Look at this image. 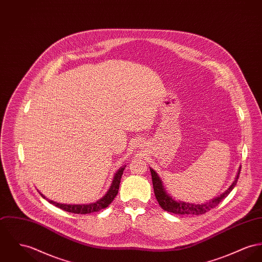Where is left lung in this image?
I'll return each instance as SVG.
<instances>
[{
	"label": "left lung",
	"mask_w": 262,
	"mask_h": 262,
	"mask_svg": "<svg viewBox=\"0 0 262 262\" xmlns=\"http://www.w3.org/2000/svg\"><path fill=\"white\" fill-rule=\"evenodd\" d=\"M150 171H151V174H152L154 192H155L158 203L162 207V209H165L168 212H173L176 214H192V215L204 214V213L208 212L210 209L215 208L225 198H227V194L231 192L232 189L235 187V185L237 183V180L239 178V173H241V169H239L238 174L235 178V181L232 183V185L223 194H221L220 196L209 201L206 204L194 205V204H189V203L180 202V201L177 202V201L173 200L169 194H167V192H165V189L163 187L161 179L158 177L157 173L153 169H150Z\"/></svg>",
	"instance_id": "1"
}]
</instances>
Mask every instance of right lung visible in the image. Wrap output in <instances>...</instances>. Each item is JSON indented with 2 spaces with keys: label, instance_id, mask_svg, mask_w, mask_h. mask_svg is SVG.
<instances>
[{
  "label": "right lung",
  "instance_id": "obj_1",
  "mask_svg": "<svg viewBox=\"0 0 262 262\" xmlns=\"http://www.w3.org/2000/svg\"><path fill=\"white\" fill-rule=\"evenodd\" d=\"M126 166L121 167L118 172L114 176L112 185L110 187V189L108 190L107 193L105 194L104 196L100 200H98L95 203L92 204H88V205H64V204H58L55 203L53 201H49L51 204L54 205L55 207L59 208V209H63L66 211L69 212H72V213H80V214H86V213H90V212H94V211H98L100 209H105L107 208L112 201L114 200V198L116 196L118 190H119V185H120V181H121V177H122L123 171L125 169ZM40 193V192H39ZM41 196L43 199H46V196L40 193Z\"/></svg>",
  "mask_w": 262,
  "mask_h": 262
}]
</instances>
